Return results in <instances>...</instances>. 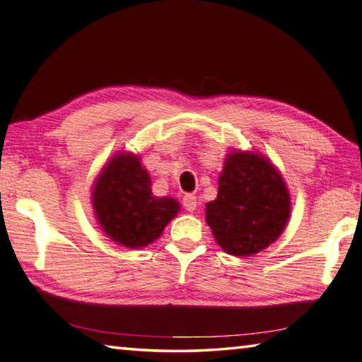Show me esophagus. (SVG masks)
I'll return each instance as SVG.
<instances>
[{"label": "esophagus", "instance_id": "1", "mask_svg": "<svg viewBox=\"0 0 362 362\" xmlns=\"http://www.w3.org/2000/svg\"><path fill=\"white\" fill-rule=\"evenodd\" d=\"M182 204H183V207L188 210V212H193V210H196V206H198V202H196V196H193V194L183 196Z\"/></svg>", "mask_w": 362, "mask_h": 362}]
</instances>
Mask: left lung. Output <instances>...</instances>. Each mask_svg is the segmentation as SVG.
<instances>
[{
  "label": "left lung",
  "instance_id": "obj_1",
  "mask_svg": "<svg viewBox=\"0 0 362 362\" xmlns=\"http://www.w3.org/2000/svg\"><path fill=\"white\" fill-rule=\"evenodd\" d=\"M290 206V193L271 161L235 152L220 174L218 196L206 206V221L228 255L250 256L277 240Z\"/></svg>",
  "mask_w": 362,
  "mask_h": 362
}]
</instances>
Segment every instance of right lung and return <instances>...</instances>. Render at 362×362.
Here are the masks:
<instances>
[{
  "label": "right lung",
  "mask_w": 362,
  "mask_h": 362,
  "mask_svg": "<svg viewBox=\"0 0 362 362\" xmlns=\"http://www.w3.org/2000/svg\"><path fill=\"white\" fill-rule=\"evenodd\" d=\"M93 209L103 231L117 244L141 248L152 244L179 212L173 198H156L152 182L136 155L110 160L93 189Z\"/></svg>",
  "instance_id": "1"
}]
</instances>
